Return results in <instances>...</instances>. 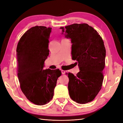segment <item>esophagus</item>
<instances>
[{
	"mask_svg": "<svg viewBox=\"0 0 123 123\" xmlns=\"http://www.w3.org/2000/svg\"><path fill=\"white\" fill-rule=\"evenodd\" d=\"M61 71L62 73V74H65L66 73V71L63 70H62V69H61Z\"/></svg>",
	"mask_w": 123,
	"mask_h": 123,
	"instance_id": "1",
	"label": "esophagus"
}]
</instances>
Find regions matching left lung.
Listing matches in <instances>:
<instances>
[{
  "label": "left lung",
  "instance_id": "obj_1",
  "mask_svg": "<svg viewBox=\"0 0 123 123\" xmlns=\"http://www.w3.org/2000/svg\"><path fill=\"white\" fill-rule=\"evenodd\" d=\"M62 34L70 38L72 58L80 71L76 76L67 73L69 95L74 102L86 104L92 101L102 88L103 71L105 66L106 49L98 32L87 24H74L61 27Z\"/></svg>",
  "mask_w": 123,
  "mask_h": 123
}]
</instances>
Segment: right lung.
I'll list each match as a JSON object with an SVG mask.
<instances>
[{"label":"right lung","mask_w":123,"mask_h":123,"mask_svg":"<svg viewBox=\"0 0 123 123\" xmlns=\"http://www.w3.org/2000/svg\"><path fill=\"white\" fill-rule=\"evenodd\" d=\"M51 28L35 26L29 29L18 43L17 75L23 93L31 102L43 105L53 98L59 69L43 70L48 49Z\"/></svg>","instance_id":"add662e5"}]
</instances>
